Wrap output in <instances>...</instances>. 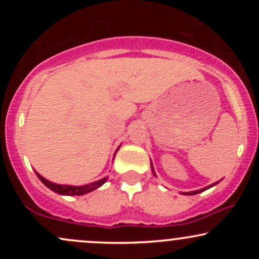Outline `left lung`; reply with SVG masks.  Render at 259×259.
Listing matches in <instances>:
<instances>
[{"label":"left lung","mask_w":259,"mask_h":259,"mask_svg":"<svg viewBox=\"0 0 259 259\" xmlns=\"http://www.w3.org/2000/svg\"><path fill=\"white\" fill-rule=\"evenodd\" d=\"M151 164H152V163H151ZM151 168H152V171H153V174H154V170H153V167H152V165H151ZM154 175H156V174H154ZM217 184H218V181H217V183H214V184H212V185H209V186L204 187V189H201V190H196V191H191V192H185V195H196V194H200V192L204 191V190H207V189H209V187H212V186L217 185Z\"/></svg>","instance_id":"left-lung-1"}]
</instances>
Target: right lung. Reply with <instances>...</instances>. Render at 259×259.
<instances>
[{
  "label": "right lung",
  "instance_id": "right-lung-1",
  "mask_svg": "<svg viewBox=\"0 0 259 259\" xmlns=\"http://www.w3.org/2000/svg\"><path fill=\"white\" fill-rule=\"evenodd\" d=\"M36 175H37L38 179L42 181V184H45V185L49 187L50 190L57 192V194H59V195H68V196H80V195L88 194V192L92 191V190L97 189V187L103 185L107 180V178H105V179L95 181V183H91V184H89V185H85V186H69V185H58V184L51 183V181L46 180L38 173H36Z\"/></svg>",
  "mask_w": 259,
  "mask_h": 259
}]
</instances>
